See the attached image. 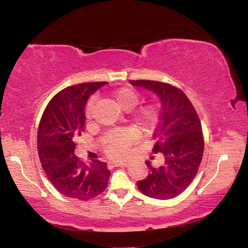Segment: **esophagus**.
<instances>
[{
  "instance_id": "34e87169",
  "label": "esophagus",
  "mask_w": 248,
  "mask_h": 248,
  "mask_svg": "<svg viewBox=\"0 0 248 248\" xmlns=\"http://www.w3.org/2000/svg\"><path fill=\"white\" fill-rule=\"evenodd\" d=\"M111 164L114 166H117V167H118V166H123V167L128 166V163H123V162H112Z\"/></svg>"
}]
</instances>
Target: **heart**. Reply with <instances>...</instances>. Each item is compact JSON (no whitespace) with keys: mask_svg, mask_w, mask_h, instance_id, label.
Wrapping results in <instances>:
<instances>
[{"mask_svg":"<svg viewBox=\"0 0 248 248\" xmlns=\"http://www.w3.org/2000/svg\"><path fill=\"white\" fill-rule=\"evenodd\" d=\"M111 100L124 111H130L139 103L140 96L136 91L129 87H120L110 93ZM94 107V102L90 100L86 106V115L90 116ZM158 107L155 104H146L141 106L133 114V121L142 131L149 132L156 127L158 121ZM137 139V133L133 130L111 133L105 142V152L112 158H124L129 149Z\"/></svg>","mask_w":248,"mask_h":248,"instance_id":"obj_1","label":"heart"}]
</instances>
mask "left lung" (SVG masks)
I'll return each mask as SVG.
<instances>
[{"instance_id": "1", "label": "left lung", "mask_w": 248, "mask_h": 248, "mask_svg": "<svg viewBox=\"0 0 248 248\" xmlns=\"http://www.w3.org/2000/svg\"><path fill=\"white\" fill-rule=\"evenodd\" d=\"M130 84L154 93L162 109L161 123L153 137L156 141L153 152L161 153L164 161L158 167L146 161L149 175L137 186L150 198H175L189 186L202 159L204 144L198 115L184 92L170 84L148 79Z\"/></svg>"}]
</instances>
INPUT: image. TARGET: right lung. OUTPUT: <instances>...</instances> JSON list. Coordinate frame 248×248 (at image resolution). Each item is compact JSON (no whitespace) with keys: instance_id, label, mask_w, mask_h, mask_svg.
<instances>
[{"instance_id":"obj_1","label":"right lung","mask_w":248,"mask_h":248,"mask_svg":"<svg viewBox=\"0 0 248 248\" xmlns=\"http://www.w3.org/2000/svg\"><path fill=\"white\" fill-rule=\"evenodd\" d=\"M106 82L83 83L62 90L50 100L40 120L37 146L50 183L65 197L89 200L106 189L110 171L105 162L78 161L75 140L85 128V105Z\"/></svg>"}]
</instances>
